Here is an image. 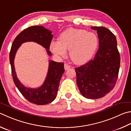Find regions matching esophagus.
Instances as JSON below:
<instances>
[{"label":"esophagus","instance_id":"1","mask_svg":"<svg viewBox=\"0 0 131 131\" xmlns=\"http://www.w3.org/2000/svg\"><path fill=\"white\" fill-rule=\"evenodd\" d=\"M70 68V66L69 65H68L67 63H65L64 64V68H65V70H67Z\"/></svg>","mask_w":131,"mask_h":131}]
</instances>
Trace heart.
I'll return each mask as SVG.
<instances>
[{
	"label": "heart",
	"instance_id": "1",
	"mask_svg": "<svg viewBox=\"0 0 131 131\" xmlns=\"http://www.w3.org/2000/svg\"><path fill=\"white\" fill-rule=\"evenodd\" d=\"M98 45L99 38L95 33L70 28L62 33L58 42H51L50 49L54 54L61 57L66 55V50L70 51L73 62L83 65L93 57Z\"/></svg>",
	"mask_w": 131,
	"mask_h": 131
}]
</instances>
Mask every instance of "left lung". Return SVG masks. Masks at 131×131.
<instances>
[{
  "label": "left lung",
  "mask_w": 131,
  "mask_h": 131,
  "mask_svg": "<svg viewBox=\"0 0 131 131\" xmlns=\"http://www.w3.org/2000/svg\"><path fill=\"white\" fill-rule=\"evenodd\" d=\"M97 31L99 49L94 59L75 68L77 84L81 93L89 99L105 96L115 86L118 78L120 57L115 35L104 27H91Z\"/></svg>",
  "instance_id": "1"
}]
</instances>
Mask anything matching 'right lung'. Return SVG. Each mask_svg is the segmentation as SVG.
<instances>
[{"instance_id": "1", "label": "right lung", "mask_w": 131, "mask_h": 131, "mask_svg": "<svg viewBox=\"0 0 131 131\" xmlns=\"http://www.w3.org/2000/svg\"><path fill=\"white\" fill-rule=\"evenodd\" d=\"M51 33V31L43 26H35L26 28L14 39L9 53V62L14 84L28 101L37 105H45L55 100L60 80L65 72L64 64L63 62L50 60L48 72L44 83L39 88L32 89L25 87L16 77L14 58L19 47L26 42H34L41 45L46 49L48 55L51 56V52L49 50L53 37Z\"/></svg>"}]
</instances>
